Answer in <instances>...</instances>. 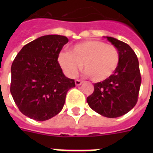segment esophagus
I'll return each mask as SVG.
<instances>
[{
  "instance_id": "34e87169",
  "label": "esophagus",
  "mask_w": 153,
  "mask_h": 153,
  "mask_svg": "<svg viewBox=\"0 0 153 153\" xmlns=\"http://www.w3.org/2000/svg\"><path fill=\"white\" fill-rule=\"evenodd\" d=\"M82 83V81H81V80H79V79L75 80V85L76 86H80Z\"/></svg>"
}]
</instances>
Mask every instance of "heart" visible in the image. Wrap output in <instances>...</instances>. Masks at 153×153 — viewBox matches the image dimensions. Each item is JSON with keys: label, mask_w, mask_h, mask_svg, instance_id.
<instances>
[{"label": "heart", "mask_w": 153, "mask_h": 153, "mask_svg": "<svg viewBox=\"0 0 153 153\" xmlns=\"http://www.w3.org/2000/svg\"><path fill=\"white\" fill-rule=\"evenodd\" d=\"M59 63L67 76L73 78L83 64L86 74L94 82L111 76L119 64V53L113 45L100 40H88L72 47L71 52H61Z\"/></svg>", "instance_id": "1"}]
</instances>
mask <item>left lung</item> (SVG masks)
Listing matches in <instances>:
<instances>
[{"label":"left lung","mask_w":153,"mask_h":153,"mask_svg":"<svg viewBox=\"0 0 153 153\" xmlns=\"http://www.w3.org/2000/svg\"><path fill=\"white\" fill-rule=\"evenodd\" d=\"M105 38L118 51L119 64L109 78L94 84V93L87 97L86 102L96 113L114 118L127 114L135 106L141 77L138 59L130 46L114 37Z\"/></svg>","instance_id":"1"}]
</instances>
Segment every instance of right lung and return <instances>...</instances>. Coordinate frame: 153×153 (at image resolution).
Instances as JSON below:
<instances>
[{
  "label": "right lung",
  "instance_id": "1",
  "mask_svg": "<svg viewBox=\"0 0 153 153\" xmlns=\"http://www.w3.org/2000/svg\"><path fill=\"white\" fill-rule=\"evenodd\" d=\"M67 42L63 36H43L25 45L16 56L11 67L10 92L25 116L44 121L62 110L67 91L75 86L58 62Z\"/></svg>",
  "mask_w": 153,
  "mask_h": 153
}]
</instances>
